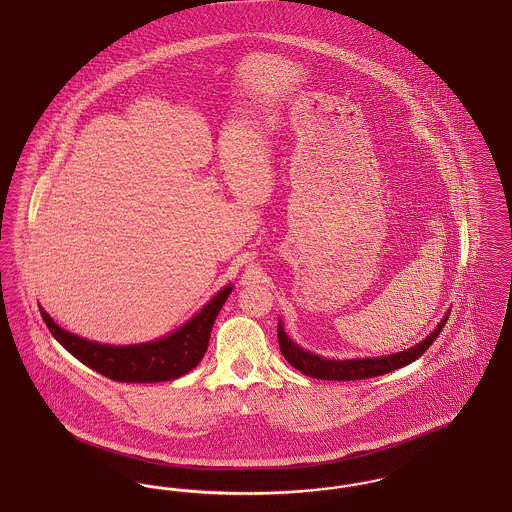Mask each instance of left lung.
Returning a JSON list of instances; mask_svg holds the SVG:
<instances>
[{
    "mask_svg": "<svg viewBox=\"0 0 512 512\" xmlns=\"http://www.w3.org/2000/svg\"><path fill=\"white\" fill-rule=\"evenodd\" d=\"M447 317L443 318L438 324V328L426 338L420 341L418 345H414L407 351L388 355V357H376V359H353V361H332V359H322L318 355H313L301 347H297L282 330V326H278V345L280 351L284 355V359L297 368L299 372H303L305 376L318 378V380H365V378H374V376H382L388 374L391 370H397L401 366L409 365L416 361L439 336L441 328L445 326Z\"/></svg>",
    "mask_w": 512,
    "mask_h": 512,
    "instance_id": "left-lung-1",
    "label": "left lung"
}]
</instances>
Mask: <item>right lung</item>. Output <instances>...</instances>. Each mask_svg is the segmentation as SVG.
Here are the masks:
<instances>
[{"label":"right lung","instance_id":"add662e5","mask_svg":"<svg viewBox=\"0 0 512 512\" xmlns=\"http://www.w3.org/2000/svg\"><path fill=\"white\" fill-rule=\"evenodd\" d=\"M230 292L232 286L220 290L188 324L169 338L142 345H99L59 328L44 309H40V315L53 338L80 363L117 382L151 384L180 378L199 365L209 345L213 322Z\"/></svg>","mask_w":512,"mask_h":512}]
</instances>
